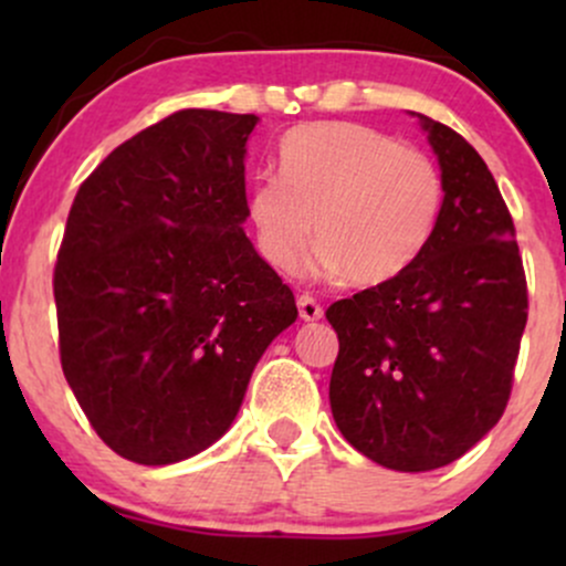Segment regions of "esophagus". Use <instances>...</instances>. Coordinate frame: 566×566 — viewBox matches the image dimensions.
Returning <instances> with one entry per match:
<instances>
[{
    "label": "esophagus",
    "mask_w": 566,
    "mask_h": 566,
    "mask_svg": "<svg viewBox=\"0 0 566 566\" xmlns=\"http://www.w3.org/2000/svg\"><path fill=\"white\" fill-rule=\"evenodd\" d=\"M297 311H301V319H305V322H316L324 316V305L311 295L297 297Z\"/></svg>",
    "instance_id": "1"
}]
</instances>
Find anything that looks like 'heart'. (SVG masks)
<instances>
[{"instance_id":"obj_1","label":"heart","mask_w":566,"mask_h":566,"mask_svg":"<svg viewBox=\"0 0 566 566\" xmlns=\"http://www.w3.org/2000/svg\"><path fill=\"white\" fill-rule=\"evenodd\" d=\"M441 212L437 161L354 122H319L284 135L279 175L258 178L247 199L265 263L297 274L316 229L322 269L367 287L423 255Z\"/></svg>"}]
</instances>
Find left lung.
Returning <instances> with one entry per match:
<instances>
[{
  "label": "left lung",
  "mask_w": 566,
  "mask_h": 566,
  "mask_svg": "<svg viewBox=\"0 0 566 566\" xmlns=\"http://www.w3.org/2000/svg\"><path fill=\"white\" fill-rule=\"evenodd\" d=\"M420 116L444 212L407 271L327 308L337 333L329 407L354 450L394 471H433L503 418L527 324L516 229L484 159Z\"/></svg>",
  "instance_id": "obj_1"
}]
</instances>
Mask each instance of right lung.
<instances>
[{
  "label": "right lung",
  "instance_id": "1",
  "mask_svg": "<svg viewBox=\"0 0 566 566\" xmlns=\"http://www.w3.org/2000/svg\"><path fill=\"white\" fill-rule=\"evenodd\" d=\"M255 125L175 112L116 146L71 205L53 274L61 367L97 437L133 463H178L223 437L297 319L242 231Z\"/></svg>",
  "mask_w": 566,
  "mask_h": 566
}]
</instances>
